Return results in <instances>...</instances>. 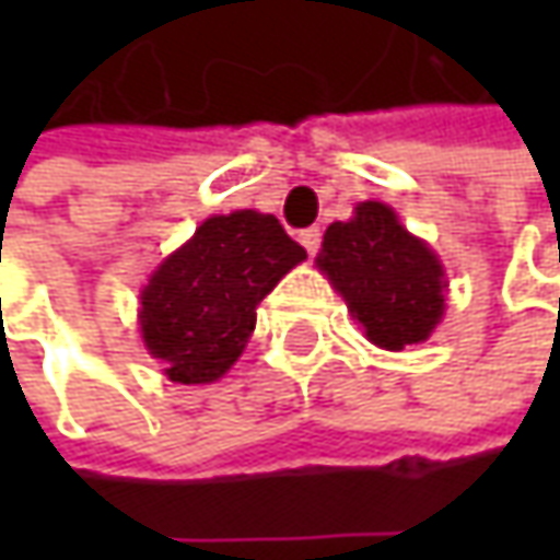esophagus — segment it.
<instances>
[{
    "label": "esophagus",
    "instance_id": "34e87169",
    "mask_svg": "<svg viewBox=\"0 0 560 560\" xmlns=\"http://www.w3.org/2000/svg\"><path fill=\"white\" fill-rule=\"evenodd\" d=\"M320 236H324V233H320V226H308V230H302V233H299V243L305 246L308 255H317V248H320Z\"/></svg>",
    "mask_w": 560,
    "mask_h": 560
}]
</instances>
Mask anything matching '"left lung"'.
Returning a JSON list of instances; mask_svg holds the SVG:
<instances>
[{"label": "left lung", "instance_id": "obj_1", "mask_svg": "<svg viewBox=\"0 0 560 560\" xmlns=\"http://www.w3.org/2000/svg\"><path fill=\"white\" fill-rule=\"evenodd\" d=\"M317 265L380 349L423 342L440 324L442 265L386 205L361 202L352 221L327 226Z\"/></svg>", "mask_w": 560, "mask_h": 560}]
</instances>
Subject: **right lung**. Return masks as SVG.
I'll return each instance as SVG.
<instances>
[{"instance_id": "obj_1", "label": "right lung", "mask_w": 560, "mask_h": 560, "mask_svg": "<svg viewBox=\"0 0 560 560\" xmlns=\"http://www.w3.org/2000/svg\"><path fill=\"white\" fill-rule=\"evenodd\" d=\"M305 258L273 214L208 218L142 290V339L174 383H211L243 355L255 305Z\"/></svg>"}]
</instances>
